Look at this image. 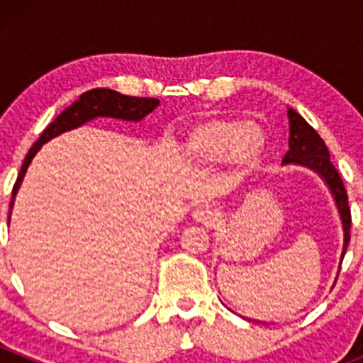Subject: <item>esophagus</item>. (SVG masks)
Instances as JSON below:
<instances>
[{"label": "esophagus", "instance_id": "obj_1", "mask_svg": "<svg viewBox=\"0 0 363 363\" xmlns=\"http://www.w3.org/2000/svg\"><path fill=\"white\" fill-rule=\"evenodd\" d=\"M193 218H195L199 223H203V225L212 226L218 223L219 216H218V212H216V208L211 207V205H200V207L193 212Z\"/></svg>", "mask_w": 363, "mask_h": 363}]
</instances>
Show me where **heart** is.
I'll use <instances>...</instances> for the list:
<instances>
[{"mask_svg":"<svg viewBox=\"0 0 363 363\" xmlns=\"http://www.w3.org/2000/svg\"><path fill=\"white\" fill-rule=\"evenodd\" d=\"M184 149L200 163H218L225 160L239 170H250L265 155L267 133L256 121L211 116L189 128Z\"/></svg>","mask_w":363,"mask_h":363,"instance_id":"1","label":"heart"}]
</instances>
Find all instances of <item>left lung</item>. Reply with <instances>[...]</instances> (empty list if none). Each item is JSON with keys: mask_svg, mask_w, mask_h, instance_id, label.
Masks as SVG:
<instances>
[{"mask_svg": "<svg viewBox=\"0 0 363 363\" xmlns=\"http://www.w3.org/2000/svg\"><path fill=\"white\" fill-rule=\"evenodd\" d=\"M288 116H290V151L284 155L283 163L307 164L309 168L316 170L330 186L344 226V258L351 239V211L350 203H347V193L346 188H344V182L340 179L337 168L330 161L328 147L325 145L323 138L316 133V130L294 108L288 111Z\"/></svg>", "mask_w": 363, "mask_h": 363, "instance_id": "8db88e82", "label": "left lung"}]
</instances>
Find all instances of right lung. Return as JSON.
<instances>
[{
	"label": "right lung",
	"mask_w": 363,
	"mask_h": 363,
	"mask_svg": "<svg viewBox=\"0 0 363 363\" xmlns=\"http://www.w3.org/2000/svg\"><path fill=\"white\" fill-rule=\"evenodd\" d=\"M160 101L155 98H140V96H126V94H121L117 91L112 89H104V87H96V89L86 91V93L80 94L79 100L75 104L69 105L68 108H65L45 130L42 131L38 140L33 144V147L29 149V152L26 155L23 168L19 172V177H17L16 184L12 189V199L16 196L17 189H19L23 177L28 170V164L31 163L33 156L38 152V149L42 147V144H45L47 140H50L52 137H57L63 131L72 130V128L80 126L86 121L94 119L96 116H107V117H117V119H126V121H140L142 117L147 116L149 112L155 111V107ZM13 200L10 202V208H12Z\"/></svg>",
	"instance_id": "add662e5"
}]
</instances>
